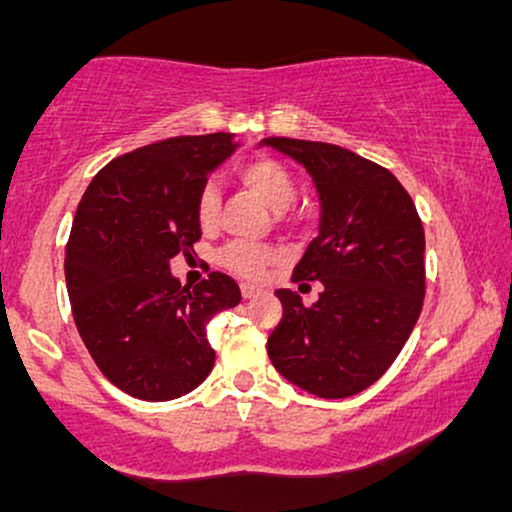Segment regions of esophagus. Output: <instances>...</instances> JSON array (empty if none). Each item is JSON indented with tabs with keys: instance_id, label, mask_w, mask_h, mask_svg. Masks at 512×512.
<instances>
[{
	"instance_id": "34e87169",
	"label": "esophagus",
	"mask_w": 512,
	"mask_h": 512,
	"mask_svg": "<svg viewBox=\"0 0 512 512\" xmlns=\"http://www.w3.org/2000/svg\"><path fill=\"white\" fill-rule=\"evenodd\" d=\"M240 293H243V298H255L260 296V293H264L260 286H252V284H243L240 286Z\"/></svg>"
}]
</instances>
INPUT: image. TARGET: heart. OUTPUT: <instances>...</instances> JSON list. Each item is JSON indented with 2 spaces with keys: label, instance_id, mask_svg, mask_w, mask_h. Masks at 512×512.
I'll use <instances>...</instances> for the list:
<instances>
[{
  "label": "heart",
  "instance_id": "1",
  "mask_svg": "<svg viewBox=\"0 0 512 512\" xmlns=\"http://www.w3.org/2000/svg\"><path fill=\"white\" fill-rule=\"evenodd\" d=\"M236 178L243 182L245 187L255 197H260L269 209L284 211L289 209L293 202H296L298 185L296 178L289 168L281 161L269 156H252L240 161L236 166ZM219 195L211 185H204L202 190L197 192L195 199V219L199 228L204 231H211L219 221ZM279 260L274 248L260 243H243V240H236V243H228L226 248L221 250L219 262L228 272L236 276H243V279H262L264 272H267L269 264Z\"/></svg>",
  "mask_w": 512,
  "mask_h": 512
}]
</instances>
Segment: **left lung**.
<instances>
[{
    "label": "left lung",
    "instance_id": "obj_1",
    "mask_svg": "<svg viewBox=\"0 0 512 512\" xmlns=\"http://www.w3.org/2000/svg\"><path fill=\"white\" fill-rule=\"evenodd\" d=\"M262 144L301 161L322 199L320 236L291 281H320L303 305L276 289L281 320L267 339L274 368L325 399L351 397L383 378L424 308V223L390 170L337 144L267 137Z\"/></svg>",
    "mask_w": 512,
    "mask_h": 512
}]
</instances>
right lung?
<instances>
[{
    "label": "right lung",
    "mask_w": 512,
    "mask_h": 512,
    "mask_svg": "<svg viewBox=\"0 0 512 512\" xmlns=\"http://www.w3.org/2000/svg\"><path fill=\"white\" fill-rule=\"evenodd\" d=\"M233 137H170L117 156L76 209L64 250L74 325L105 378L144 402L187 395L207 378L216 358L207 322L240 303L228 274L190 289L168 264L202 236L197 192L236 149Z\"/></svg>",
    "instance_id": "1"
}]
</instances>
